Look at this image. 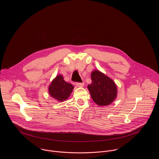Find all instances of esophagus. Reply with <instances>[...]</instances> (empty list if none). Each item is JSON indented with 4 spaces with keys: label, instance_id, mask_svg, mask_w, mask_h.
Here are the masks:
<instances>
[{
    "label": "esophagus",
    "instance_id": "1",
    "mask_svg": "<svg viewBox=\"0 0 159 159\" xmlns=\"http://www.w3.org/2000/svg\"><path fill=\"white\" fill-rule=\"evenodd\" d=\"M76 85L78 87H83L84 85V83H76Z\"/></svg>",
    "mask_w": 159,
    "mask_h": 159
}]
</instances>
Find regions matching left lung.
Returning <instances> with one entry per match:
<instances>
[{
	"label": "left lung",
	"instance_id": "8db88e82",
	"mask_svg": "<svg viewBox=\"0 0 159 159\" xmlns=\"http://www.w3.org/2000/svg\"><path fill=\"white\" fill-rule=\"evenodd\" d=\"M91 80L88 88L93 102L100 106L111 103L117 95V88L113 81L97 70L92 72Z\"/></svg>",
	"mask_w": 159,
	"mask_h": 159
}]
</instances>
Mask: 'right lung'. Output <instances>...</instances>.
I'll use <instances>...</instances> for the list:
<instances>
[{
  "label": "right lung",
  "mask_w": 159,
  "mask_h": 159,
  "mask_svg": "<svg viewBox=\"0 0 159 159\" xmlns=\"http://www.w3.org/2000/svg\"><path fill=\"white\" fill-rule=\"evenodd\" d=\"M73 88L72 84L66 82L61 75H58L50 84L49 93L53 98L62 102L68 98Z\"/></svg>",
  "instance_id": "right-lung-1"
}]
</instances>
